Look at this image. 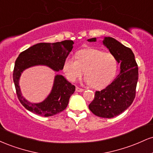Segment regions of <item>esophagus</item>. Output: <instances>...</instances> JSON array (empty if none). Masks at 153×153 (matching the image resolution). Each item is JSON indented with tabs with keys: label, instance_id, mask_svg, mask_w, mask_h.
I'll use <instances>...</instances> for the list:
<instances>
[{
	"label": "esophagus",
	"instance_id": "1",
	"mask_svg": "<svg viewBox=\"0 0 153 153\" xmlns=\"http://www.w3.org/2000/svg\"><path fill=\"white\" fill-rule=\"evenodd\" d=\"M75 91H76L77 92H82V91H83V89L80 88L79 87H76L75 88Z\"/></svg>",
	"mask_w": 153,
	"mask_h": 153
}]
</instances>
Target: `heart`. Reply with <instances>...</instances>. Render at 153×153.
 Segmentation results:
<instances>
[{
    "label": "heart",
    "instance_id": "b5f03b06",
    "mask_svg": "<svg viewBox=\"0 0 153 153\" xmlns=\"http://www.w3.org/2000/svg\"><path fill=\"white\" fill-rule=\"evenodd\" d=\"M76 57L68 56L63 62V71L70 81L75 82L85 70V82L99 89L108 85L117 74L118 62L111 53L88 48L78 51Z\"/></svg>",
    "mask_w": 153,
    "mask_h": 153
}]
</instances>
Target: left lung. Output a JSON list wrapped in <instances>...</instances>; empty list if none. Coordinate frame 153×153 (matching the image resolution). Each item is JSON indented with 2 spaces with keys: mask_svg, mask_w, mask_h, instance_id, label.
<instances>
[{
  "mask_svg": "<svg viewBox=\"0 0 153 153\" xmlns=\"http://www.w3.org/2000/svg\"><path fill=\"white\" fill-rule=\"evenodd\" d=\"M96 42V38L87 40ZM103 45L120 63V73L106 88L96 91L88 108L92 113L102 118H113L130 106L135 97L138 80V67L131 49L112 37H104Z\"/></svg>",
  "mask_w": 153,
  "mask_h": 153,
  "instance_id": "8db88e82",
  "label": "left lung"
}]
</instances>
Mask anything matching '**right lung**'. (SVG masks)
<instances>
[{
	"label": "right lung",
	"instance_id": "1",
	"mask_svg": "<svg viewBox=\"0 0 153 153\" xmlns=\"http://www.w3.org/2000/svg\"><path fill=\"white\" fill-rule=\"evenodd\" d=\"M73 44L72 40L56 43H39L19 54L15 62L13 79L18 99L28 111L42 117H50L60 113L68 106L75 87L63 75L57 74L54 76L51 92L39 103L29 102L22 96L19 80L23 72L34 66H47L55 72L62 70L63 62L71 52Z\"/></svg>",
	"mask_w": 153,
	"mask_h": 153
}]
</instances>
